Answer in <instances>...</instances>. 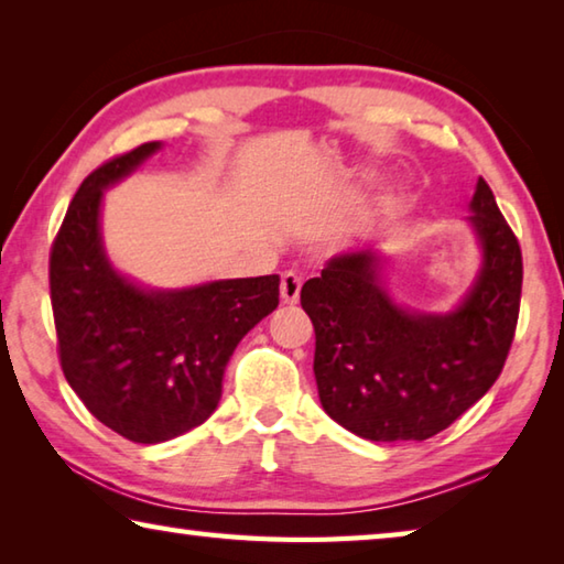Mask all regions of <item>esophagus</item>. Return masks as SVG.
Wrapping results in <instances>:
<instances>
[{
	"label": "esophagus",
	"mask_w": 564,
	"mask_h": 564,
	"mask_svg": "<svg viewBox=\"0 0 564 564\" xmlns=\"http://www.w3.org/2000/svg\"><path fill=\"white\" fill-rule=\"evenodd\" d=\"M299 299H301V275L293 273V271L283 273V279H281V301L293 305V303H299Z\"/></svg>",
	"instance_id": "1"
}]
</instances>
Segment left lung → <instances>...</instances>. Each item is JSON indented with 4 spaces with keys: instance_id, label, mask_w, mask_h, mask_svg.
<instances>
[{
    "instance_id": "1",
    "label": "left lung",
    "mask_w": 564,
    "mask_h": 564,
    "mask_svg": "<svg viewBox=\"0 0 564 564\" xmlns=\"http://www.w3.org/2000/svg\"><path fill=\"white\" fill-rule=\"evenodd\" d=\"M467 212L480 269L451 311L395 301L383 279L388 256L376 243L333 256L303 283L321 405L358 437L427 441L500 376L518 326L522 253L482 178Z\"/></svg>"
}]
</instances>
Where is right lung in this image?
<instances>
[{
    "label": "right lung",
    "mask_w": 564,
    "mask_h": 564,
    "mask_svg": "<svg viewBox=\"0 0 564 564\" xmlns=\"http://www.w3.org/2000/svg\"><path fill=\"white\" fill-rule=\"evenodd\" d=\"M161 141L111 159L74 194L52 246L50 289L62 370L89 413L131 443L202 425L221 400L241 338L279 308V275L151 289L111 263L104 191L147 164Z\"/></svg>",
    "instance_id": "1"
}]
</instances>
